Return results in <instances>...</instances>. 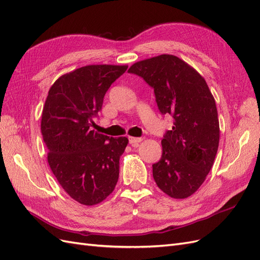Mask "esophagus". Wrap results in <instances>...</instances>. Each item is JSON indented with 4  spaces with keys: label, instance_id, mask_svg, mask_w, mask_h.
<instances>
[{
    "label": "esophagus",
    "instance_id": "1",
    "mask_svg": "<svg viewBox=\"0 0 260 260\" xmlns=\"http://www.w3.org/2000/svg\"><path fill=\"white\" fill-rule=\"evenodd\" d=\"M143 139L142 138H135V137H129V143L130 144H138V143H140L141 141H142Z\"/></svg>",
    "mask_w": 260,
    "mask_h": 260
}]
</instances>
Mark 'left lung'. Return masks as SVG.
Returning a JSON list of instances; mask_svg holds the SVG:
<instances>
[{"label": "left lung", "mask_w": 260, "mask_h": 260, "mask_svg": "<svg viewBox=\"0 0 260 260\" xmlns=\"http://www.w3.org/2000/svg\"><path fill=\"white\" fill-rule=\"evenodd\" d=\"M128 73L142 77L154 89L159 112L174 117V127L161 140L162 155L153 165V177L170 198L186 199L205 181L218 151L215 99L205 79L175 55L140 60Z\"/></svg>", "instance_id": "1"}]
</instances>
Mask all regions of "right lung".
<instances>
[{"label": "right lung", "mask_w": 260, "mask_h": 260, "mask_svg": "<svg viewBox=\"0 0 260 260\" xmlns=\"http://www.w3.org/2000/svg\"><path fill=\"white\" fill-rule=\"evenodd\" d=\"M127 65H89L60 76L46 98L41 132L48 162L70 198L92 206L111 194L119 177L125 137L109 138L91 130L105 93Z\"/></svg>", "instance_id": "1"}]
</instances>
